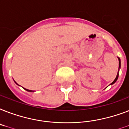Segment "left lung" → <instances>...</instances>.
Here are the masks:
<instances>
[{"mask_svg":"<svg viewBox=\"0 0 129 129\" xmlns=\"http://www.w3.org/2000/svg\"><path fill=\"white\" fill-rule=\"evenodd\" d=\"M118 73H117V75H116V78L114 79V80L112 82L111 84H110V85H112V84H114V83L116 82V80H118V75H119V70L120 69V59L118 57Z\"/></svg>","mask_w":129,"mask_h":129,"instance_id":"left-lung-1","label":"left lung"}]
</instances>
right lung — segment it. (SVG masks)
<instances>
[{"mask_svg": "<svg viewBox=\"0 0 129 129\" xmlns=\"http://www.w3.org/2000/svg\"><path fill=\"white\" fill-rule=\"evenodd\" d=\"M16 83V82H15ZM16 84H17V83H16ZM17 85H19V84H17ZM24 89H25V90H27V91H28V92H34V91H33V90H28V89H26V88H24Z\"/></svg>", "mask_w": 129, "mask_h": 129, "instance_id": "right-lung-1", "label": "right lung"}]
</instances>
